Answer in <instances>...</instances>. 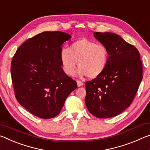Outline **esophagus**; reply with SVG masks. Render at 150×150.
<instances>
[{"instance_id":"34e87169","label":"esophagus","mask_w":150,"mask_h":150,"mask_svg":"<svg viewBox=\"0 0 150 150\" xmlns=\"http://www.w3.org/2000/svg\"><path fill=\"white\" fill-rule=\"evenodd\" d=\"M77 83L78 87H81V86H83V83L81 81H79V80L77 81Z\"/></svg>"}]
</instances>
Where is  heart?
<instances>
[{
	"instance_id": "heart-1",
	"label": "heart",
	"mask_w": 150,
	"mask_h": 150,
	"mask_svg": "<svg viewBox=\"0 0 150 150\" xmlns=\"http://www.w3.org/2000/svg\"><path fill=\"white\" fill-rule=\"evenodd\" d=\"M60 59L63 70L67 75L75 74L78 63V75L96 78L106 69L109 54L105 45L82 38L73 42L69 49L61 50Z\"/></svg>"
}]
</instances>
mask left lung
<instances>
[{
    "label": "left lung",
    "mask_w": 150,
    "mask_h": 150,
    "mask_svg": "<svg viewBox=\"0 0 150 150\" xmlns=\"http://www.w3.org/2000/svg\"><path fill=\"white\" fill-rule=\"evenodd\" d=\"M108 49V67L102 74L85 83V103L98 118L117 115L129 107L143 78L139 53L134 45L113 33H93Z\"/></svg>",
    "instance_id": "8db88e82"
}]
</instances>
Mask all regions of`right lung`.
Listing matches in <instances>:
<instances>
[{
    "mask_svg": "<svg viewBox=\"0 0 150 150\" xmlns=\"http://www.w3.org/2000/svg\"><path fill=\"white\" fill-rule=\"evenodd\" d=\"M71 36L46 31L27 39L16 51L11 73L15 96L21 106L42 119L55 117L77 82L61 67L62 45Z\"/></svg>",
    "mask_w": 150,
    "mask_h": 150,
    "instance_id": "obj_1",
    "label": "right lung"
}]
</instances>
